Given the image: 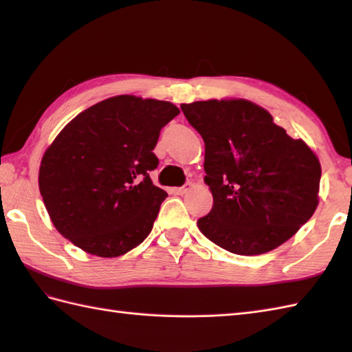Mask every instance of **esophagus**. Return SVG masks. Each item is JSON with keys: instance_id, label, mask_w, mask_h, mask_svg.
<instances>
[{"instance_id": "obj_1", "label": "esophagus", "mask_w": 352, "mask_h": 352, "mask_svg": "<svg viewBox=\"0 0 352 352\" xmlns=\"http://www.w3.org/2000/svg\"><path fill=\"white\" fill-rule=\"evenodd\" d=\"M192 189H193V184L192 183H186L183 188L174 189V193H177V195H186V193H189Z\"/></svg>"}]
</instances>
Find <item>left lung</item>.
Instances as JSON below:
<instances>
[{"instance_id":"obj_1","label":"left lung","mask_w":352,"mask_h":352,"mask_svg":"<svg viewBox=\"0 0 352 352\" xmlns=\"http://www.w3.org/2000/svg\"><path fill=\"white\" fill-rule=\"evenodd\" d=\"M204 139L213 208L198 228L221 248L258 256L296 234L319 204L320 163L263 107L243 98L182 104Z\"/></svg>"}]
</instances>
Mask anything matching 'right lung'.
<instances>
[{
	"label": "right lung",
	"instance_id": "right-lung-1",
	"mask_svg": "<svg viewBox=\"0 0 352 352\" xmlns=\"http://www.w3.org/2000/svg\"><path fill=\"white\" fill-rule=\"evenodd\" d=\"M180 110L169 101L118 95L81 111L43 153L39 190L52 226L98 257H119L151 233L168 197L153 184V149Z\"/></svg>",
	"mask_w": 352,
	"mask_h": 352
}]
</instances>
